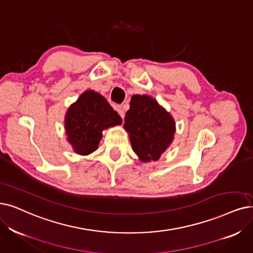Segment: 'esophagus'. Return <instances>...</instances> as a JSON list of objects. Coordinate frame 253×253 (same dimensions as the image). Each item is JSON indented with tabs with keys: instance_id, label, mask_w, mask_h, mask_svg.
Returning <instances> with one entry per match:
<instances>
[{
	"instance_id": "obj_1",
	"label": "esophagus",
	"mask_w": 253,
	"mask_h": 253,
	"mask_svg": "<svg viewBox=\"0 0 253 253\" xmlns=\"http://www.w3.org/2000/svg\"><path fill=\"white\" fill-rule=\"evenodd\" d=\"M116 111L118 112V114L120 115V117L124 119V117H125V111H124V108L121 107V106H117V108H116Z\"/></svg>"
}]
</instances>
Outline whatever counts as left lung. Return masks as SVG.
<instances>
[{
    "label": "left lung",
    "mask_w": 253,
    "mask_h": 253,
    "mask_svg": "<svg viewBox=\"0 0 253 253\" xmlns=\"http://www.w3.org/2000/svg\"><path fill=\"white\" fill-rule=\"evenodd\" d=\"M124 127L129 135L133 150L143 162L157 161L173 141L175 121L149 95L130 98Z\"/></svg>",
    "instance_id": "1"
}]
</instances>
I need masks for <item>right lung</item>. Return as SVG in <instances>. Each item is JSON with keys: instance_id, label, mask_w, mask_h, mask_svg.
Wrapping results in <instances>:
<instances>
[{"instance_id": "right-lung-1", "label": "right lung", "mask_w": 253, "mask_h": 253, "mask_svg": "<svg viewBox=\"0 0 253 253\" xmlns=\"http://www.w3.org/2000/svg\"><path fill=\"white\" fill-rule=\"evenodd\" d=\"M121 123L123 119L103 95L87 90L68 108L64 126L75 153L87 156L98 147L104 129Z\"/></svg>"}]
</instances>
